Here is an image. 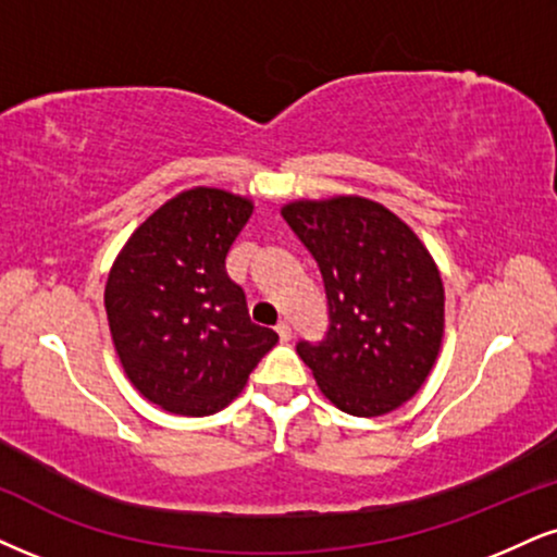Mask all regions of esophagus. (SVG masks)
<instances>
[{
    "mask_svg": "<svg viewBox=\"0 0 557 557\" xmlns=\"http://www.w3.org/2000/svg\"><path fill=\"white\" fill-rule=\"evenodd\" d=\"M276 333H278V338L281 341H292V325H289V322H286V320H281L278 322V325H276Z\"/></svg>",
    "mask_w": 557,
    "mask_h": 557,
    "instance_id": "esophagus-1",
    "label": "esophagus"
}]
</instances>
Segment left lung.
<instances>
[{
    "mask_svg": "<svg viewBox=\"0 0 557 557\" xmlns=\"http://www.w3.org/2000/svg\"><path fill=\"white\" fill-rule=\"evenodd\" d=\"M281 216L325 284V338L297 343L322 395L359 418L400 408L444 338V284L431 252L400 216L361 196L292 201Z\"/></svg>",
    "mask_w": 557,
    "mask_h": 557,
    "instance_id": "left-lung-1",
    "label": "left lung"
}]
</instances>
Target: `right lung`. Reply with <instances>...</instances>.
<instances>
[{
  "mask_svg": "<svg viewBox=\"0 0 557 557\" xmlns=\"http://www.w3.org/2000/svg\"><path fill=\"white\" fill-rule=\"evenodd\" d=\"M252 214L222 188L183 190L123 245L106 284V312L123 372L175 416H211L245 387L278 335L247 314L226 276V252Z\"/></svg>",
  "mask_w": 557,
  "mask_h": 557,
  "instance_id": "add662e5",
  "label": "right lung"
}]
</instances>
